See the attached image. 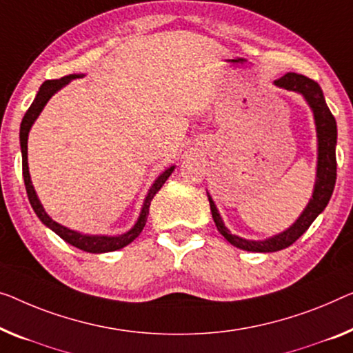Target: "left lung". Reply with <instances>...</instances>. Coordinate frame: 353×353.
I'll use <instances>...</instances> for the list:
<instances>
[{"instance_id":"8db88e82","label":"left lung","mask_w":353,"mask_h":353,"mask_svg":"<svg viewBox=\"0 0 353 353\" xmlns=\"http://www.w3.org/2000/svg\"><path fill=\"white\" fill-rule=\"evenodd\" d=\"M274 83L279 87L285 88V90L301 93L306 98L309 106L314 110L319 138L317 181H315V188L311 201H309L307 208L299 215L296 222L287 231L266 241H247L231 234L228 228L223 225L222 219H220V214L217 212V208H215L212 198L208 194L215 227H217V230L223 234V238L230 244L249 252H277L292 245L304 231L311 227L314 220L317 219V215L327 208L336 183V138H338V128H336V120L333 114H331L327 103H325L322 88L312 79L303 74H296V72H287L285 76L279 77Z\"/></svg>"}]
</instances>
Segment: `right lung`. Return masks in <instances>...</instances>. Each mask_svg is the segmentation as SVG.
Segmentation results:
<instances>
[{"instance_id": "right-lung-1", "label": "right lung", "mask_w": 353, "mask_h": 353, "mask_svg": "<svg viewBox=\"0 0 353 353\" xmlns=\"http://www.w3.org/2000/svg\"><path fill=\"white\" fill-rule=\"evenodd\" d=\"M81 77V74H70L65 76L61 79H54V81H46L42 83L38 94H36L34 101L31 103V106L28 108V110L25 112V117L22 120V125H20V147H22V171H23V181H25V188H26V194H28L30 204L33 210L38 215L39 220L46 227H49L52 231H55L57 234L60 236L63 241L70 243L71 245L77 247L83 252H90V254H104V252H114L122 249V247L128 245L130 243L138 238L141 234V231L145 227L147 222V215H149V208H150V201L154 199V196L157 194V192L160 190L163 187V183L166 182V179L171 176V172L174 171V166L168 168V170L163 172V174L157 179L154 185L147 193V198L144 201L143 210H141V215L138 219V222L133 228H131L128 233H125L122 236H87V234H81L77 231H72L70 228H65L63 225L57 223L52 220L49 215L46 214V210L42 209L41 203L38 196H36V192L33 185H31V179H30V172H28V133L31 125L34 123V120L38 119V115L41 114L42 108L46 106V103L49 101L52 94L55 92H59L63 85H66L68 82L72 81V79Z\"/></svg>"}]
</instances>
